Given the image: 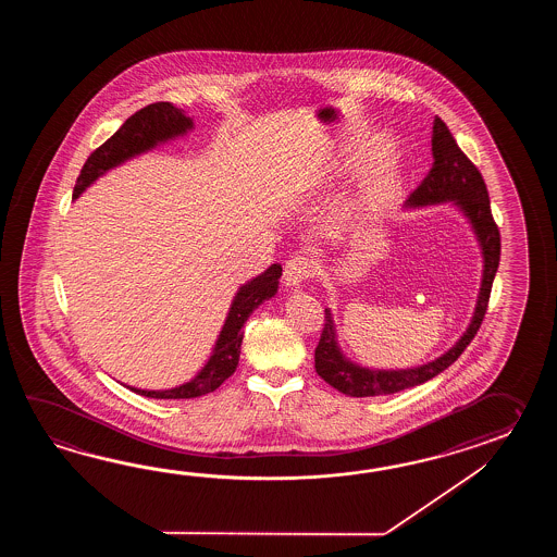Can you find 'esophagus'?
Wrapping results in <instances>:
<instances>
[{
    "instance_id": "1",
    "label": "esophagus",
    "mask_w": 557,
    "mask_h": 557,
    "mask_svg": "<svg viewBox=\"0 0 557 557\" xmlns=\"http://www.w3.org/2000/svg\"><path fill=\"white\" fill-rule=\"evenodd\" d=\"M312 274V261L305 255H295L284 262V283L286 286L298 288Z\"/></svg>"
}]
</instances>
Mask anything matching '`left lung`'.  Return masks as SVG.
Segmentation results:
<instances>
[{"label":"left lung","instance_id":"left-lung-1","mask_svg":"<svg viewBox=\"0 0 557 557\" xmlns=\"http://www.w3.org/2000/svg\"><path fill=\"white\" fill-rule=\"evenodd\" d=\"M432 154H434L432 169L428 171L424 181L418 185V189L408 197L406 207H426L436 202L454 201V205L470 221L484 257L482 286H480L472 322L448 352H444L428 364L406 368V370H372V368L358 367L341 352L331 310L324 308V329L320 334L319 346L314 350V368L320 379L326 380L332 388L343 392L346 396L367 398V396L396 394L438 376L440 372H444L460 358L463 350L468 348V344L472 343L473 336L480 331V324L484 320L492 283L499 264V247H502L499 231L490 209V197H487L484 178L478 171V166L463 154L456 139L451 137L450 129L440 117L434 119V127H432Z\"/></svg>","mask_w":557,"mask_h":557}]
</instances>
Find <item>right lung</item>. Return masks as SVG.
<instances>
[{
	"label": "right lung",
	"mask_w": 557,
	"mask_h": 557,
	"mask_svg": "<svg viewBox=\"0 0 557 557\" xmlns=\"http://www.w3.org/2000/svg\"><path fill=\"white\" fill-rule=\"evenodd\" d=\"M190 129H193V119L187 117L183 109H177L166 101L143 107L135 115H131L101 147H97L94 153L87 157L77 183L73 187V199H77L95 178L106 175L109 169L121 165L127 159H133L145 151H151L159 143L181 137ZM281 274H283V267L271 264L264 273L255 276L252 281L238 288L235 300L228 308L223 331L214 343L213 355L195 379L171 391H141L133 386L127 388L147 398H161V400L197 398L202 394L216 391L237 370L240 343H243L240 329L245 326L255 308L276 295Z\"/></svg>",
	"instance_id": "add662e5"
}]
</instances>
